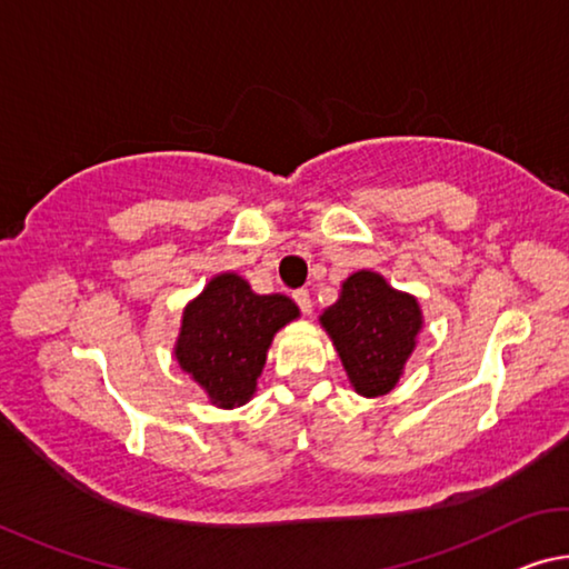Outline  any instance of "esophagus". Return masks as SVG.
<instances>
[{"label": "esophagus", "mask_w": 569, "mask_h": 569, "mask_svg": "<svg viewBox=\"0 0 569 569\" xmlns=\"http://www.w3.org/2000/svg\"><path fill=\"white\" fill-rule=\"evenodd\" d=\"M293 301L301 309V313H306V317H309L311 309H313V303H311V296H309V291H306V288H299V291H293Z\"/></svg>", "instance_id": "1"}]
</instances>
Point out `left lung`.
I'll return each mask as SVG.
<instances>
[{
    "instance_id": "obj_1",
    "label": "left lung",
    "mask_w": 569,
    "mask_h": 569,
    "mask_svg": "<svg viewBox=\"0 0 569 569\" xmlns=\"http://www.w3.org/2000/svg\"><path fill=\"white\" fill-rule=\"evenodd\" d=\"M355 390L365 398L390 392L422 327L418 301L395 291L382 276L359 270L341 286L339 301L321 317Z\"/></svg>"
}]
</instances>
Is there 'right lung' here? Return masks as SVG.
<instances>
[{
  "label": "right lung",
  "instance_id": "obj_1",
  "mask_svg": "<svg viewBox=\"0 0 569 569\" xmlns=\"http://www.w3.org/2000/svg\"><path fill=\"white\" fill-rule=\"evenodd\" d=\"M299 317L281 293L258 296L236 273L212 278L187 306L177 359L220 408L250 400L273 333Z\"/></svg>",
  "mask_w": 569,
  "mask_h": 569
}]
</instances>
